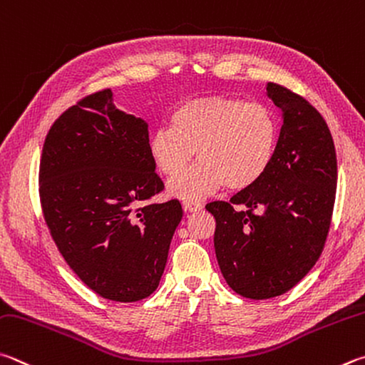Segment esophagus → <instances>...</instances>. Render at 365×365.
<instances>
[{
    "label": "esophagus",
    "mask_w": 365,
    "mask_h": 365,
    "mask_svg": "<svg viewBox=\"0 0 365 365\" xmlns=\"http://www.w3.org/2000/svg\"><path fill=\"white\" fill-rule=\"evenodd\" d=\"M204 205L201 202H195V201H183V210L185 212H200L202 210Z\"/></svg>",
    "instance_id": "34e87169"
}]
</instances>
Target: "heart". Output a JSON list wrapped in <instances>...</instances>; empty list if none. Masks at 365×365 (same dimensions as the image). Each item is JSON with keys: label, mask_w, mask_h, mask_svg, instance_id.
<instances>
[{"label": "heart", "mask_w": 365, "mask_h": 365, "mask_svg": "<svg viewBox=\"0 0 365 365\" xmlns=\"http://www.w3.org/2000/svg\"><path fill=\"white\" fill-rule=\"evenodd\" d=\"M277 123L262 103L212 96L182 103L170 116V129L148 137V153L170 183L172 196L200 200L220 187L246 190L268 170L274 158Z\"/></svg>", "instance_id": "heart-1"}]
</instances>
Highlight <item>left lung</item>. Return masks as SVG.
<instances>
[{
  "mask_svg": "<svg viewBox=\"0 0 365 365\" xmlns=\"http://www.w3.org/2000/svg\"><path fill=\"white\" fill-rule=\"evenodd\" d=\"M267 94L282 111L268 170L230 202L205 205L217 223L225 281L252 300L286 294L309 273L326 244L336 193L335 145L319 111L279 84L268 83Z\"/></svg>",
  "mask_w": 365,
  "mask_h": 365,
  "instance_id": "1",
  "label": "left lung"
}]
</instances>
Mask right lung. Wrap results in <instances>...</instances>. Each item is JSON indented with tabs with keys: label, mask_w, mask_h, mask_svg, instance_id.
Returning <instances> with one entry per match:
<instances>
[{
	"label": "right lung",
	"mask_w": 365,
	"mask_h": 365,
	"mask_svg": "<svg viewBox=\"0 0 365 365\" xmlns=\"http://www.w3.org/2000/svg\"><path fill=\"white\" fill-rule=\"evenodd\" d=\"M148 153V124L91 94L56 119L39 164L44 220L65 262L107 300L138 302L160 286L183 210L150 204L164 183Z\"/></svg>",
	"instance_id": "right-lung-1"
}]
</instances>
